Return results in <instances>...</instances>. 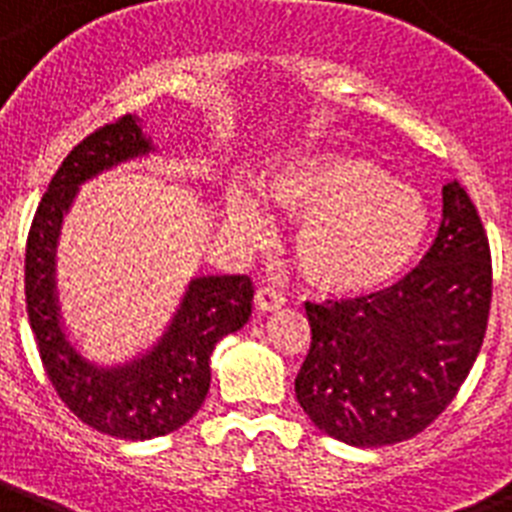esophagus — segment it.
I'll return each instance as SVG.
<instances>
[{
    "mask_svg": "<svg viewBox=\"0 0 512 512\" xmlns=\"http://www.w3.org/2000/svg\"><path fill=\"white\" fill-rule=\"evenodd\" d=\"M286 304V296L281 294L273 286H263V289H257L255 294V307L263 309V312H273V309H281Z\"/></svg>",
    "mask_w": 512,
    "mask_h": 512,
    "instance_id": "1",
    "label": "esophagus"
}]
</instances>
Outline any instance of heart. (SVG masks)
I'll return each mask as SVG.
<instances>
[{"label":"heart","mask_w":512,"mask_h":512,"mask_svg":"<svg viewBox=\"0 0 512 512\" xmlns=\"http://www.w3.org/2000/svg\"><path fill=\"white\" fill-rule=\"evenodd\" d=\"M268 200L296 221V263L328 294H367L388 286L414 260L427 234V205L409 184L356 153L296 158L268 184ZM226 213L236 231L260 239L263 205L231 187Z\"/></svg>","instance_id":"obj_1"}]
</instances>
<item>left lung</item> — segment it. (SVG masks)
Listing matches in <instances>:
<instances>
[{
    "instance_id": "obj_1",
    "label": "left lung",
    "mask_w": 512,
    "mask_h": 512,
    "mask_svg": "<svg viewBox=\"0 0 512 512\" xmlns=\"http://www.w3.org/2000/svg\"><path fill=\"white\" fill-rule=\"evenodd\" d=\"M492 255L461 184L442 187L435 242L409 276L375 294L307 302L309 354L296 401L325 435L380 448L448 409L484 343Z\"/></svg>"
}]
</instances>
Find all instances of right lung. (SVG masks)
<instances>
[{"instance_id":"add662e5","label":"right lung","mask_w":512,"mask_h":512,"mask_svg":"<svg viewBox=\"0 0 512 512\" xmlns=\"http://www.w3.org/2000/svg\"><path fill=\"white\" fill-rule=\"evenodd\" d=\"M140 119L127 114L90 132L51 176L25 244V304L46 375L67 409L88 427L122 440H150L187 424L210 388V354L252 315L249 276H203L190 283L161 341L122 367L90 364L59 320L54 257L59 226L77 187L103 169L150 153Z\"/></svg>"}]
</instances>
